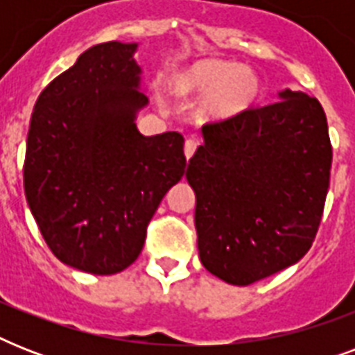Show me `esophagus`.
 <instances>
[{"mask_svg": "<svg viewBox=\"0 0 355 355\" xmlns=\"http://www.w3.org/2000/svg\"><path fill=\"white\" fill-rule=\"evenodd\" d=\"M195 150H197V141L195 139H186V144H184V155H186L188 160L195 155Z\"/></svg>", "mask_w": 355, "mask_h": 355, "instance_id": "34e87169", "label": "esophagus"}]
</instances>
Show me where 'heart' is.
<instances>
[{"mask_svg": "<svg viewBox=\"0 0 355 355\" xmlns=\"http://www.w3.org/2000/svg\"><path fill=\"white\" fill-rule=\"evenodd\" d=\"M173 94L184 101L206 97L199 116L206 121H223L241 116L258 103L261 85L252 71L225 58H202L178 69L171 77Z\"/></svg>", "mask_w": 355, "mask_h": 355, "instance_id": "1", "label": "heart"}]
</instances>
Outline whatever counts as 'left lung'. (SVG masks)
I'll list each match as a JSON object with an SVG mask.
<instances>
[{"label":"left lung","mask_w":355,"mask_h":355,"mask_svg":"<svg viewBox=\"0 0 355 355\" xmlns=\"http://www.w3.org/2000/svg\"><path fill=\"white\" fill-rule=\"evenodd\" d=\"M282 101L202 127L188 164L197 197L200 261L211 275L248 286L297 263L319 230L330 186L331 144L315 97Z\"/></svg>","instance_id":"1"}]
</instances>
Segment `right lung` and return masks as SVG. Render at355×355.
Here are the masks:
<instances>
[{
  "instance_id": "right-lung-1",
  "label": "right lung",
  "mask_w": 355,
  "mask_h": 355,
  "mask_svg": "<svg viewBox=\"0 0 355 355\" xmlns=\"http://www.w3.org/2000/svg\"><path fill=\"white\" fill-rule=\"evenodd\" d=\"M138 44L105 42L44 88L24 164L27 205L62 263L116 275L138 258L147 225L186 169L178 132L144 136Z\"/></svg>"
}]
</instances>
